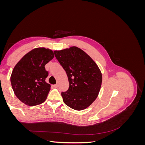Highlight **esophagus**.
Here are the masks:
<instances>
[{
  "mask_svg": "<svg viewBox=\"0 0 145 145\" xmlns=\"http://www.w3.org/2000/svg\"><path fill=\"white\" fill-rule=\"evenodd\" d=\"M52 86H53L54 88H57L58 87V85L57 84H55V85H52Z\"/></svg>",
  "mask_w": 145,
  "mask_h": 145,
  "instance_id": "34e87169",
  "label": "esophagus"
}]
</instances>
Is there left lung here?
<instances>
[{
  "instance_id": "obj_1",
  "label": "left lung",
  "mask_w": 145,
  "mask_h": 145,
  "mask_svg": "<svg viewBox=\"0 0 145 145\" xmlns=\"http://www.w3.org/2000/svg\"><path fill=\"white\" fill-rule=\"evenodd\" d=\"M54 52L69 81L68 89L61 93L64 103L75 110L86 109L97 97L102 85V76L98 66L76 46Z\"/></svg>"
}]
</instances>
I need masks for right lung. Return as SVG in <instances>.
<instances>
[{
  "mask_svg": "<svg viewBox=\"0 0 145 145\" xmlns=\"http://www.w3.org/2000/svg\"><path fill=\"white\" fill-rule=\"evenodd\" d=\"M54 57L52 50L37 48L28 52L16 64L11 83L15 95L22 102L34 106L45 102L51 88L45 82L48 71L45 66Z\"/></svg>",
  "mask_w": 145,
  "mask_h": 145,
  "instance_id": "add662e5",
  "label": "right lung"
}]
</instances>
